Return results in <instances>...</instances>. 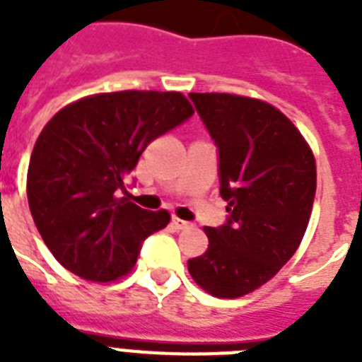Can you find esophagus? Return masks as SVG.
<instances>
[{"mask_svg": "<svg viewBox=\"0 0 362 362\" xmlns=\"http://www.w3.org/2000/svg\"><path fill=\"white\" fill-rule=\"evenodd\" d=\"M170 223H173L175 229H187V227H189V221L180 220V218H176V216H173V221H170Z\"/></svg>", "mask_w": 362, "mask_h": 362, "instance_id": "esophagus-1", "label": "esophagus"}]
</instances>
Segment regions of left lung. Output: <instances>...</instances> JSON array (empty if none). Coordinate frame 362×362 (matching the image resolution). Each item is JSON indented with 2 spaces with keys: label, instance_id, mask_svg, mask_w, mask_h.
<instances>
[{
  "label": "left lung",
  "instance_id": "obj_1",
  "mask_svg": "<svg viewBox=\"0 0 362 362\" xmlns=\"http://www.w3.org/2000/svg\"><path fill=\"white\" fill-rule=\"evenodd\" d=\"M218 148L227 220L204 227L209 250L189 274L220 298L252 293L297 252L315 197V159L303 135L272 105L231 93H189Z\"/></svg>",
  "mask_w": 362,
  "mask_h": 362
}]
</instances>
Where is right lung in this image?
I'll return each mask as SVG.
<instances>
[{
	"mask_svg": "<svg viewBox=\"0 0 362 362\" xmlns=\"http://www.w3.org/2000/svg\"><path fill=\"white\" fill-rule=\"evenodd\" d=\"M192 116L182 93L127 90L67 105L45 125L31 152L28 203L65 269L110 281L135 267L142 242L170 216L131 203L125 178L153 139Z\"/></svg>",
	"mask_w": 362,
	"mask_h": 362,
	"instance_id": "1",
	"label": "right lung"
}]
</instances>
